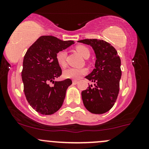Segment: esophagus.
<instances>
[{
  "label": "esophagus",
  "mask_w": 149,
  "mask_h": 149,
  "mask_svg": "<svg viewBox=\"0 0 149 149\" xmlns=\"http://www.w3.org/2000/svg\"><path fill=\"white\" fill-rule=\"evenodd\" d=\"M72 83H73V85H76L77 83H78V80H73V81H72Z\"/></svg>",
  "instance_id": "esophagus-1"
}]
</instances>
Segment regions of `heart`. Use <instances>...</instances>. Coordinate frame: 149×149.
<instances>
[{
  "label": "heart",
  "mask_w": 149,
  "mask_h": 149,
  "mask_svg": "<svg viewBox=\"0 0 149 149\" xmlns=\"http://www.w3.org/2000/svg\"><path fill=\"white\" fill-rule=\"evenodd\" d=\"M76 50L79 52L83 57L88 58L90 57V49L84 45H78L76 47ZM66 55H67V52L66 49H62L59 51L56 55V59H57V63L61 66H65L66 64ZM88 72V70L85 68L83 69H78V68L70 67L68 69H65L63 72V76L66 78H70V79L78 80L81 78L82 76H84Z\"/></svg>",
  "instance_id": "obj_1"
}]
</instances>
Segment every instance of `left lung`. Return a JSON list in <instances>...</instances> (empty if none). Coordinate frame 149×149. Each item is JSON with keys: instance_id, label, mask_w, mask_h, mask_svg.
Instances as JSON below:
<instances>
[{"instance_id": "8db88e82", "label": "left lung", "mask_w": 149, "mask_h": 149, "mask_svg": "<svg viewBox=\"0 0 149 149\" xmlns=\"http://www.w3.org/2000/svg\"><path fill=\"white\" fill-rule=\"evenodd\" d=\"M91 46L96 56L95 69L85 76L94 82L81 92L82 100L86 109L95 114L109 111L117 100L121 78L120 58L117 51L109 42L98 39L78 40Z\"/></svg>"}]
</instances>
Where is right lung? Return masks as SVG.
I'll return each instance as SVG.
<instances>
[{
	"instance_id": "add662e5",
	"label": "right lung",
	"mask_w": 149,
	"mask_h": 149,
	"mask_svg": "<svg viewBox=\"0 0 149 149\" xmlns=\"http://www.w3.org/2000/svg\"><path fill=\"white\" fill-rule=\"evenodd\" d=\"M74 43L73 40L42 36L26 52L22 72L24 92L31 107L42 115H51L60 109L66 90L72 84L69 78L61 81L54 79L61 75L56 55Z\"/></svg>"
}]
</instances>
